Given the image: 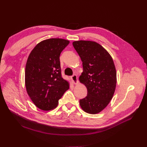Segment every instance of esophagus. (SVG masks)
Listing matches in <instances>:
<instances>
[{"label": "esophagus", "mask_w": 147, "mask_h": 147, "mask_svg": "<svg viewBox=\"0 0 147 147\" xmlns=\"http://www.w3.org/2000/svg\"><path fill=\"white\" fill-rule=\"evenodd\" d=\"M71 79L73 80V83L76 85V84L78 83V76L76 75V74H74L71 76Z\"/></svg>", "instance_id": "esophagus-1"}]
</instances>
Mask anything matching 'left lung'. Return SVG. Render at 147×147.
<instances>
[{
    "instance_id": "8db88e82",
    "label": "left lung",
    "mask_w": 147,
    "mask_h": 147,
    "mask_svg": "<svg viewBox=\"0 0 147 147\" xmlns=\"http://www.w3.org/2000/svg\"><path fill=\"white\" fill-rule=\"evenodd\" d=\"M83 62L80 83L86 86L87 96L80 100L85 112L96 114L111 102L117 83L116 70L111 55L99 43L88 40L73 42Z\"/></svg>"
}]
</instances>
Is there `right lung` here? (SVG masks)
Returning <instances> with one entry per match:
<instances>
[{
    "label": "right lung",
    "mask_w": 147,
    "mask_h": 147,
    "mask_svg": "<svg viewBox=\"0 0 147 147\" xmlns=\"http://www.w3.org/2000/svg\"><path fill=\"white\" fill-rule=\"evenodd\" d=\"M69 41L50 38L40 42L30 54L25 68L26 92L33 104L43 111L57 107L65 92L69 88L62 78L61 53Z\"/></svg>",
    "instance_id": "add662e5"
}]
</instances>
